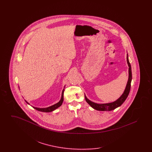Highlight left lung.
Segmentation results:
<instances>
[{
	"label": "left lung",
	"instance_id": "1",
	"mask_svg": "<svg viewBox=\"0 0 152 152\" xmlns=\"http://www.w3.org/2000/svg\"><path fill=\"white\" fill-rule=\"evenodd\" d=\"M126 60H127V63L129 66V78H128V81L126 84V86L125 88V89L124 92L123 94L115 101L110 102V103H107V104H97L94 102L92 101L89 100V99H87L86 96L85 95V99L88 102V104H89L91 107L97 110H101V111H110L112 110L115 109L117 108V107L121 106L123 104V102L125 101L127 97L128 96V94H129L130 89V84L132 81V69H131V65H130V63L129 61V58H128V55L127 54L126 56Z\"/></svg>",
	"mask_w": 152,
	"mask_h": 152
}]
</instances>
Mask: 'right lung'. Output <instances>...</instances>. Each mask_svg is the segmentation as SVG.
<instances>
[{
	"mask_svg": "<svg viewBox=\"0 0 152 152\" xmlns=\"http://www.w3.org/2000/svg\"><path fill=\"white\" fill-rule=\"evenodd\" d=\"M64 89H63V91H62V94H61V97L60 100L58 102V103L52 105L51 107H47V108H36V107H33L35 109L37 110L40 111V112H51L53 111L54 110H55L56 109L58 108L59 107H60L62 105V103L64 100V97H63V94H64ZM26 102L27 104H28V102L26 101Z\"/></svg>",
	"mask_w": 152,
	"mask_h": 152,
	"instance_id": "right-lung-1",
	"label": "right lung"
}]
</instances>
